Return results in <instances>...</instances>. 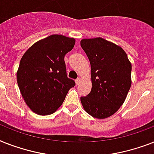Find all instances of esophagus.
Instances as JSON below:
<instances>
[{
	"mask_svg": "<svg viewBox=\"0 0 154 154\" xmlns=\"http://www.w3.org/2000/svg\"><path fill=\"white\" fill-rule=\"evenodd\" d=\"M80 78H78L77 79H75V83H76V85H79V83H80Z\"/></svg>",
	"mask_w": 154,
	"mask_h": 154,
	"instance_id": "34e87169",
	"label": "esophagus"
}]
</instances>
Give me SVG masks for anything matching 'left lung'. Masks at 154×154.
I'll list each match as a JSON object with an SVG mask.
<instances>
[{
  "instance_id": "obj_1",
  "label": "left lung",
  "mask_w": 154,
  "mask_h": 154,
  "mask_svg": "<svg viewBox=\"0 0 154 154\" xmlns=\"http://www.w3.org/2000/svg\"><path fill=\"white\" fill-rule=\"evenodd\" d=\"M91 68V91L81 97L87 114L106 119L119 110L131 86V63L120 46L101 37L80 41Z\"/></svg>"
}]
</instances>
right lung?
I'll use <instances>...</instances> for the list:
<instances>
[{
	"label": "right lung",
	"instance_id": "1",
	"mask_svg": "<svg viewBox=\"0 0 154 154\" xmlns=\"http://www.w3.org/2000/svg\"><path fill=\"white\" fill-rule=\"evenodd\" d=\"M75 44L74 38L51 35L35 43L22 56L17 83L25 103L35 114H53L75 85L67 78L64 62Z\"/></svg>",
	"mask_w": 154,
	"mask_h": 154
}]
</instances>
